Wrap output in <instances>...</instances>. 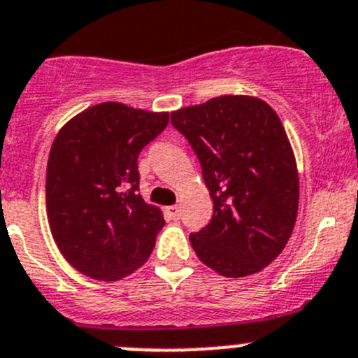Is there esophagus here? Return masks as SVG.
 <instances>
[{"mask_svg": "<svg viewBox=\"0 0 358 358\" xmlns=\"http://www.w3.org/2000/svg\"><path fill=\"white\" fill-rule=\"evenodd\" d=\"M166 212H168L169 219H173V220H178L180 219V206H176V205L168 206V208H166Z\"/></svg>", "mask_w": 358, "mask_h": 358, "instance_id": "34e87169", "label": "esophagus"}]
</instances>
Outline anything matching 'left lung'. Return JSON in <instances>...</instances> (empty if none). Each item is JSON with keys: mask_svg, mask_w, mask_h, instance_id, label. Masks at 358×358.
Masks as SVG:
<instances>
[{"mask_svg": "<svg viewBox=\"0 0 358 358\" xmlns=\"http://www.w3.org/2000/svg\"><path fill=\"white\" fill-rule=\"evenodd\" d=\"M201 162L213 215L190 245L224 277L259 272L282 252L299 210V175L285 127L256 96L224 95L171 113Z\"/></svg>", "mask_w": 358, "mask_h": 358, "instance_id": "1", "label": "left lung"}]
</instances>
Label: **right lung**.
Listing matches in <instances>:
<instances>
[{
	"mask_svg": "<svg viewBox=\"0 0 358 358\" xmlns=\"http://www.w3.org/2000/svg\"><path fill=\"white\" fill-rule=\"evenodd\" d=\"M168 113L103 102L70 120L52 143L45 205L52 238L85 275L118 280L152 255L162 212L139 194L138 157Z\"/></svg>",
	"mask_w": 358,
	"mask_h": 358,
	"instance_id": "right-lung-1",
	"label": "right lung"
}]
</instances>
